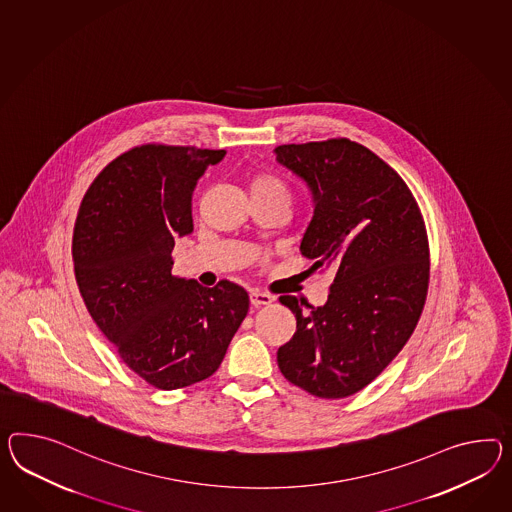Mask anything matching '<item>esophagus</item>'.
I'll return each mask as SVG.
<instances>
[{"label": "esophagus", "instance_id": "34e87169", "mask_svg": "<svg viewBox=\"0 0 512 512\" xmlns=\"http://www.w3.org/2000/svg\"><path fill=\"white\" fill-rule=\"evenodd\" d=\"M273 301H275V297H273V295H269V293H263V291H258V289L250 291V304H252L254 308L267 306V304H271Z\"/></svg>", "mask_w": 512, "mask_h": 512}]
</instances>
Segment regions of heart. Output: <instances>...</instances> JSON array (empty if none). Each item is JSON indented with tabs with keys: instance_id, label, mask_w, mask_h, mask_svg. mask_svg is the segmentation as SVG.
<instances>
[{
	"instance_id": "obj_1",
	"label": "heart",
	"mask_w": 512,
	"mask_h": 512,
	"mask_svg": "<svg viewBox=\"0 0 512 512\" xmlns=\"http://www.w3.org/2000/svg\"><path fill=\"white\" fill-rule=\"evenodd\" d=\"M250 197L280 198L291 204V193L288 185L284 184L278 176L271 172H258L250 178Z\"/></svg>"
}]
</instances>
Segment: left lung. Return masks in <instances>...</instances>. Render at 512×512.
Instances as JSON below:
<instances>
[{"mask_svg": "<svg viewBox=\"0 0 512 512\" xmlns=\"http://www.w3.org/2000/svg\"><path fill=\"white\" fill-rule=\"evenodd\" d=\"M275 152L314 195L302 256L334 273L325 306L306 302L302 312L295 297H280L297 330L278 367L315 397H349L379 377L420 321L431 278L425 221L405 180L366 146L336 137Z\"/></svg>", "mask_w": 512, "mask_h": 512, "instance_id": "1", "label": "left lung"}]
</instances>
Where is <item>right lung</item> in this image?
Instances as JSON below:
<instances>
[{"mask_svg": "<svg viewBox=\"0 0 512 512\" xmlns=\"http://www.w3.org/2000/svg\"><path fill=\"white\" fill-rule=\"evenodd\" d=\"M224 154L135 146L104 167L79 206V293L122 362L159 390L211 377L249 312V293L234 282L204 288L171 273L174 239L193 230L197 180Z\"/></svg>", "mask_w": 512, "mask_h": 512, "instance_id": "1", "label": "right lung"}]
</instances>
